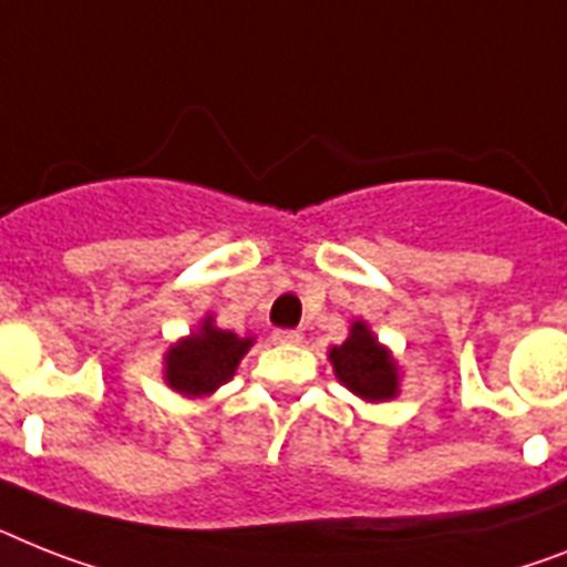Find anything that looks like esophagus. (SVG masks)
Listing matches in <instances>:
<instances>
[{
	"instance_id": "obj_1",
	"label": "esophagus",
	"mask_w": 567,
	"mask_h": 567,
	"mask_svg": "<svg viewBox=\"0 0 567 567\" xmlns=\"http://www.w3.org/2000/svg\"><path fill=\"white\" fill-rule=\"evenodd\" d=\"M272 341L275 344H301L303 336L298 330H275Z\"/></svg>"
}]
</instances>
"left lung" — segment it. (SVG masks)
Listing matches in <instances>:
<instances>
[{
  "mask_svg": "<svg viewBox=\"0 0 567 567\" xmlns=\"http://www.w3.org/2000/svg\"><path fill=\"white\" fill-rule=\"evenodd\" d=\"M330 362L344 388L368 402H385L400 394V371L364 321H353L344 344L330 350Z\"/></svg>",
  "mask_w": 567,
  "mask_h": 567,
  "instance_id": "obj_1",
  "label": "left lung"
}]
</instances>
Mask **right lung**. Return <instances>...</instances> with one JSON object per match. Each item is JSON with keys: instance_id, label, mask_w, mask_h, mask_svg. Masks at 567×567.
I'll use <instances>...</instances> for the list:
<instances>
[{"instance_id": "right-lung-1", "label": "right lung", "mask_w": 567, "mask_h": 567, "mask_svg": "<svg viewBox=\"0 0 567 567\" xmlns=\"http://www.w3.org/2000/svg\"><path fill=\"white\" fill-rule=\"evenodd\" d=\"M255 344L251 336L240 339L231 330L214 327V318H203L199 330L179 339L165 353V382L182 396H208L234 377L240 359Z\"/></svg>"}]
</instances>
